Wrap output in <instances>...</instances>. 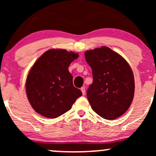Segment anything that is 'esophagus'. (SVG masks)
<instances>
[{
    "instance_id": "obj_1",
    "label": "esophagus",
    "mask_w": 156,
    "mask_h": 156,
    "mask_svg": "<svg viewBox=\"0 0 156 156\" xmlns=\"http://www.w3.org/2000/svg\"><path fill=\"white\" fill-rule=\"evenodd\" d=\"M81 91H82V94H83V95H84V94H85V93H86V90H85V88H84V87H82V88H81Z\"/></svg>"
}]
</instances>
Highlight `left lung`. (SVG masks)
<instances>
[{"label":"left lung","mask_w":156,"mask_h":156,"mask_svg":"<svg viewBox=\"0 0 156 156\" xmlns=\"http://www.w3.org/2000/svg\"><path fill=\"white\" fill-rule=\"evenodd\" d=\"M92 70L93 82L87 96L91 108L112 120L129 109L134 96V77L129 63L120 55L103 46L84 53Z\"/></svg>","instance_id":"obj_1"}]
</instances>
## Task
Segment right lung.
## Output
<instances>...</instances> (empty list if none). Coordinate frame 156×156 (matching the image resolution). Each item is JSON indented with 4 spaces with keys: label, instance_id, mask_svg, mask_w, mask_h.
<instances>
[{
    "label": "right lung",
    "instance_id": "add662e5",
    "mask_svg": "<svg viewBox=\"0 0 156 156\" xmlns=\"http://www.w3.org/2000/svg\"><path fill=\"white\" fill-rule=\"evenodd\" d=\"M79 55L60 49H51L40 56L31 68L26 80V94L36 112L55 119L71 109L82 95L74 87L73 76L68 70Z\"/></svg>",
    "mask_w": 156,
    "mask_h": 156
}]
</instances>
